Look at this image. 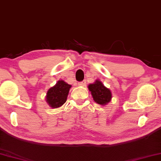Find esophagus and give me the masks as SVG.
Wrapping results in <instances>:
<instances>
[{
    "mask_svg": "<svg viewBox=\"0 0 161 161\" xmlns=\"http://www.w3.org/2000/svg\"><path fill=\"white\" fill-rule=\"evenodd\" d=\"M86 81L83 80V81H81V82L78 83V86H86Z\"/></svg>",
    "mask_w": 161,
    "mask_h": 161,
    "instance_id": "obj_1",
    "label": "esophagus"
}]
</instances>
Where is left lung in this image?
Wrapping results in <instances>:
<instances>
[{
  "label": "left lung",
  "instance_id": "obj_1",
  "mask_svg": "<svg viewBox=\"0 0 161 161\" xmlns=\"http://www.w3.org/2000/svg\"><path fill=\"white\" fill-rule=\"evenodd\" d=\"M88 89L92 92L93 99L98 104L104 105L111 100L110 90L102 84L101 81L96 80L94 83L88 85Z\"/></svg>",
  "mask_w": 161,
  "mask_h": 161
}]
</instances>
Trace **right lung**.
<instances>
[{
  "label": "right lung",
  "mask_w": 161,
  "mask_h": 161,
  "mask_svg": "<svg viewBox=\"0 0 161 161\" xmlns=\"http://www.w3.org/2000/svg\"><path fill=\"white\" fill-rule=\"evenodd\" d=\"M71 86L64 80H59L53 87L48 91L46 102L52 108H57L65 103Z\"/></svg>",
  "instance_id": "add662e5"
}]
</instances>
